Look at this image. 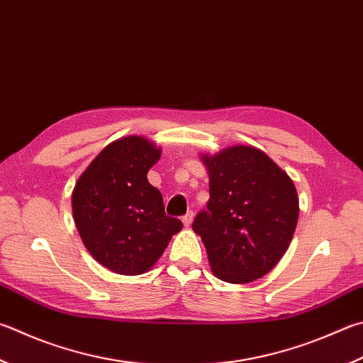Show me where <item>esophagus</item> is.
<instances>
[{
    "mask_svg": "<svg viewBox=\"0 0 363 363\" xmlns=\"http://www.w3.org/2000/svg\"><path fill=\"white\" fill-rule=\"evenodd\" d=\"M192 220H194V211H189L187 214L182 216V222H184V225H186V227L192 225Z\"/></svg>",
    "mask_w": 363,
    "mask_h": 363,
    "instance_id": "obj_1",
    "label": "esophagus"
}]
</instances>
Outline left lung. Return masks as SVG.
Wrapping results in <instances>:
<instances>
[{"mask_svg":"<svg viewBox=\"0 0 363 363\" xmlns=\"http://www.w3.org/2000/svg\"><path fill=\"white\" fill-rule=\"evenodd\" d=\"M209 201L192 228L206 247L217 278L245 284L265 276L291 245L298 196L291 177L267 154L233 146L203 155Z\"/></svg>","mask_w":363,"mask_h":363,"instance_id":"left-lung-1","label":"left lung"}]
</instances>
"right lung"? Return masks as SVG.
<instances>
[{
	"label": "right lung",
	"mask_w": 363,
	"mask_h": 363,
	"mask_svg": "<svg viewBox=\"0 0 363 363\" xmlns=\"http://www.w3.org/2000/svg\"><path fill=\"white\" fill-rule=\"evenodd\" d=\"M160 149L141 136L111 143L72 192V214L85 247L118 274H141L160 259L182 222L164 214L162 194L147 181Z\"/></svg>",
	"instance_id": "obj_1"
}]
</instances>
